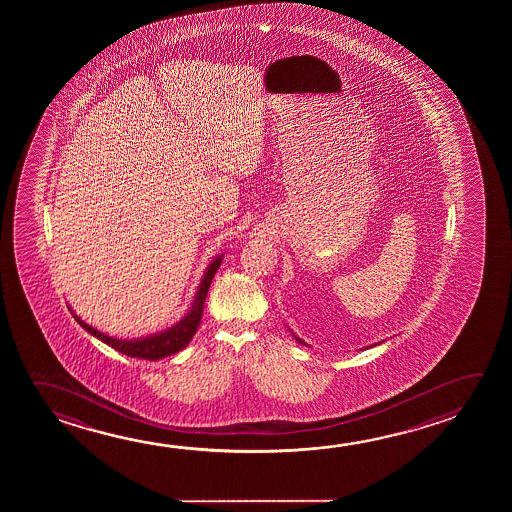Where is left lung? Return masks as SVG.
<instances>
[{
  "mask_svg": "<svg viewBox=\"0 0 512 512\" xmlns=\"http://www.w3.org/2000/svg\"><path fill=\"white\" fill-rule=\"evenodd\" d=\"M296 341H298V343L305 344V343H303L302 339H298V337H296Z\"/></svg>",
  "mask_w": 512,
  "mask_h": 512,
  "instance_id": "left-lung-1",
  "label": "left lung"
}]
</instances>
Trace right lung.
I'll return each instance as SVG.
<instances>
[{"mask_svg":"<svg viewBox=\"0 0 512 512\" xmlns=\"http://www.w3.org/2000/svg\"><path fill=\"white\" fill-rule=\"evenodd\" d=\"M221 260H223V255H219V257L210 262L209 268H207L205 275H203L200 289H198V293L194 296L193 305H191V309L185 314L184 318L180 319L175 327L168 328V330L155 334V336L132 339V341L116 339V337L101 334L100 330L87 325L76 314H73V316L80 323V327H84L91 336L98 337L103 343L112 346L114 350L125 353L128 357H137V359H146V361H159V359H164L168 355L180 352L193 339L196 330L200 327V321H202L203 303H205V298H207V293H209L210 282H212V278L216 275Z\"/></svg>","mask_w":512,"mask_h":512,"instance_id":"1","label":"right lung"}]
</instances>
